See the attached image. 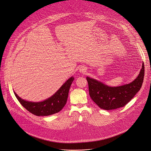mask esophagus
I'll return each instance as SVG.
<instances>
[{
    "instance_id": "1",
    "label": "esophagus",
    "mask_w": 151,
    "mask_h": 151,
    "mask_svg": "<svg viewBox=\"0 0 151 151\" xmlns=\"http://www.w3.org/2000/svg\"><path fill=\"white\" fill-rule=\"evenodd\" d=\"M86 70H87V69H86V67H81L80 68V71L81 72V73H84V72H86Z\"/></svg>"
}]
</instances>
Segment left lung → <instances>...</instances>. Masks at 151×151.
Returning <instances> with one entry per match:
<instances>
[{
	"label": "left lung",
	"instance_id": "1",
	"mask_svg": "<svg viewBox=\"0 0 151 151\" xmlns=\"http://www.w3.org/2000/svg\"><path fill=\"white\" fill-rule=\"evenodd\" d=\"M142 67L139 76L133 81L118 87H109L87 77L90 98L99 107L105 110L123 107L133 98L142 87L145 76L143 63Z\"/></svg>",
	"mask_w": 151,
	"mask_h": 151
}]
</instances>
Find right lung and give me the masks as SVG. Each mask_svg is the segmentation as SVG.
Wrapping results in <instances>:
<instances>
[{
    "label": "right lung",
    "mask_w": 151,
    "mask_h": 151,
    "mask_svg": "<svg viewBox=\"0 0 151 151\" xmlns=\"http://www.w3.org/2000/svg\"><path fill=\"white\" fill-rule=\"evenodd\" d=\"M74 78H70L50 98L40 102H28L22 99L15 92L19 103L28 111L37 116H47L61 111L65 105L70 86Z\"/></svg>",
    "instance_id": "1"
}]
</instances>
